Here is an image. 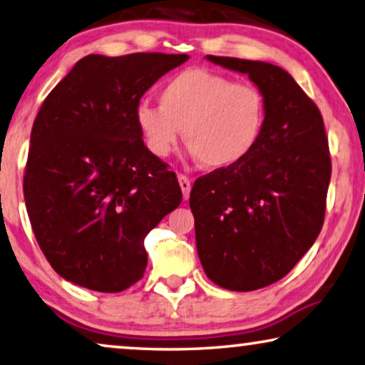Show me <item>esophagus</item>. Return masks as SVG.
Listing matches in <instances>:
<instances>
[{
    "label": "esophagus",
    "instance_id": "esophagus-1",
    "mask_svg": "<svg viewBox=\"0 0 365 365\" xmlns=\"http://www.w3.org/2000/svg\"><path fill=\"white\" fill-rule=\"evenodd\" d=\"M178 181H179V186H181L182 197L187 200V197H189V192H191V179H189L187 176H184V174H179V176H178Z\"/></svg>",
    "mask_w": 365,
    "mask_h": 365
}]
</instances>
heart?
Returning a JSON list of instances; mask_svg holds the SVG:
<instances>
[{
    "label": "heart",
    "mask_w": 365,
    "mask_h": 365,
    "mask_svg": "<svg viewBox=\"0 0 365 365\" xmlns=\"http://www.w3.org/2000/svg\"><path fill=\"white\" fill-rule=\"evenodd\" d=\"M160 107L140 102L135 123L151 155L165 158L182 138L209 170L239 165L255 150L267 123V98L253 83L186 68L161 87Z\"/></svg>",
    "instance_id": "obj_1"
}]
</instances>
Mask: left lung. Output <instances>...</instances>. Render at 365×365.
I'll return each mask as SVG.
<instances>
[{
    "instance_id": "left-lung-1",
    "label": "left lung",
    "mask_w": 365,
    "mask_h": 365,
    "mask_svg": "<svg viewBox=\"0 0 365 365\" xmlns=\"http://www.w3.org/2000/svg\"><path fill=\"white\" fill-rule=\"evenodd\" d=\"M245 73L267 98V123L252 155L194 182L189 205L209 279L253 292L282 279L318 239L331 179L323 117L282 67L205 56Z\"/></svg>"
}]
</instances>
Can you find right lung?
Returning a JSON list of instances; mask_svg holds the SVG:
<instances>
[{
    "label": "right lung",
    "mask_w": 365,
    "mask_h": 365,
    "mask_svg": "<svg viewBox=\"0 0 365 365\" xmlns=\"http://www.w3.org/2000/svg\"><path fill=\"white\" fill-rule=\"evenodd\" d=\"M187 54L86 56L34 120L24 200L36 240L67 282L118 293L143 277L145 237L181 204L176 174L151 155L135 108Z\"/></svg>",
    "instance_id": "obj_1"
}]
</instances>
